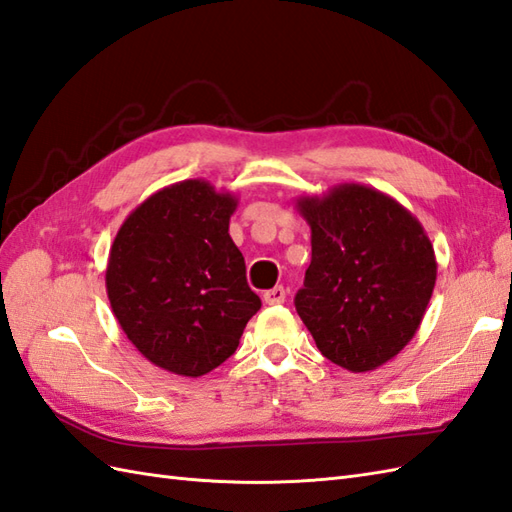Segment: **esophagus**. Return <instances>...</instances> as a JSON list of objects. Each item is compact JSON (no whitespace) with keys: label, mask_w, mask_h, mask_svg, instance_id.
<instances>
[{"label":"esophagus","mask_w":512,"mask_h":512,"mask_svg":"<svg viewBox=\"0 0 512 512\" xmlns=\"http://www.w3.org/2000/svg\"><path fill=\"white\" fill-rule=\"evenodd\" d=\"M285 294H288V292H285L283 285H275L272 290L264 292V303L266 305H281L285 301Z\"/></svg>","instance_id":"1"}]
</instances>
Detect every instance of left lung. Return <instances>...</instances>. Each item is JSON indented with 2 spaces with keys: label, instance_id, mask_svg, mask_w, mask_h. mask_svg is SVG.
<instances>
[{
  "label": "left lung",
  "instance_id": "1",
  "mask_svg": "<svg viewBox=\"0 0 512 512\" xmlns=\"http://www.w3.org/2000/svg\"><path fill=\"white\" fill-rule=\"evenodd\" d=\"M296 209L312 229L296 312L327 360L375 371L414 338L432 299L430 237L395 198L360 183L301 196Z\"/></svg>",
  "mask_w": 512,
  "mask_h": 512
}]
</instances>
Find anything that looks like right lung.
Segmentation results:
<instances>
[{"mask_svg":"<svg viewBox=\"0 0 512 512\" xmlns=\"http://www.w3.org/2000/svg\"><path fill=\"white\" fill-rule=\"evenodd\" d=\"M237 198L202 178L159 189L115 235L106 294L128 340L154 366L207 375L231 358L261 307L229 235Z\"/></svg>","mask_w":512,"mask_h":512,"instance_id":"add662e5","label":"right lung"}]
</instances>
